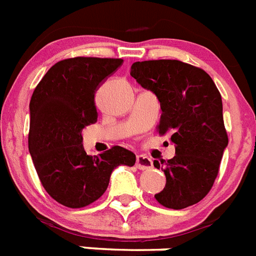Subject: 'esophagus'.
Instances as JSON below:
<instances>
[{
	"label": "esophagus",
	"mask_w": 256,
	"mask_h": 256,
	"mask_svg": "<svg viewBox=\"0 0 256 256\" xmlns=\"http://www.w3.org/2000/svg\"><path fill=\"white\" fill-rule=\"evenodd\" d=\"M136 168L140 170H148L152 168V160L146 154H138L136 156Z\"/></svg>",
	"instance_id": "esophagus-1"
}]
</instances>
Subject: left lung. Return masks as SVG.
Here are the masks:
<instances>
[{
	"label": "left lung",
	"mask_w": 256,
	"mask_h": 256,
	"mask_svg": "<svg viewBox=\"0 0 256 256\" xmlns=\"http://www.w3.org/2000/svg\"><path fill=\"white\" fill-rule=\"evenodd\" d=\"M130 75L156 95L158 134L176 144L174 158L154 161L166 178L156 200L173 210L195 204L211 190L228 146L220 92L204 70L177 60L135 62Z\"/></svg>",
	"instance_id": "left-lung-1"
}]
</instances>
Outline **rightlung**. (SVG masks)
<instances>
[{"instance_id": "right-lung-1", "label": "right lung", "mask_w": 256, "mask_h": 256, "mask_svg": "<svg viewBox=\"0 0 256 256\" xmlns=\"http://www.w3.org/2000/svg\"><path fill=\"white\" fill-rule=\"evenodd\" d=\"M122 64L121 58L64 60L49 68L32 94L30 154L46 192L66 207L94 203L117 166L135 164V154L120 146L90 156L82 136L98 118L96 91Z\"/></svg>"}]
</instances>
